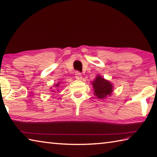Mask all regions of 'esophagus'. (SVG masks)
Segmentation results:
<instances>
[{"label":"esophagus","instance_id":"esophagus-1","mask_svg":"<svg viewBox=\"0 0 157 157\" xmlns=\"http://www.w3.org/2000/svg\"><path fill=\"white\" fill-rule=\"evenodd\" d=\"M75 75L76 79H82V74L79 73V71H76L75 73Z\"/></svg>","mask_w":157,"mask_h":157}]
</instances>
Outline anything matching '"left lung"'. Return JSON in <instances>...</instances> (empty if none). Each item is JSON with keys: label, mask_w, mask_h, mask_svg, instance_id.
I'll list each match as a JSON object with an SVG mask.
<instances>
[{"label": "left lung", "mask_w": 157, "mask_h": 157, "mask_svg": "<svg viewBox=\"0 0 157 157\" xmlns=\"http://www.w3.org/2000/svg\"><path fill=\"white\" fill-rule=\"evenodd\" d=\"M94 95L99 99H105L110 96L113 93V84L100 75H97L95 80L92 82Z\"/></svg>", "instance_id": "left-lung-1"}]
</instances>
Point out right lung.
Masks as SVG:
<instances>
[{"label": "right lung", "mask_w": 157, "mask_h": 157, "mask_svg": "<svg viewBox=\"0 0 157 157\" xmlns=\"http://www.w3.org/2000/svg\"><path fill=\"white\" fill-rule=\"evenodd\" d=\"M59 83H58V84H56L55 86H56V87H58V86H59ZM52 91H53V90H52ZM53 92H54V91H53Z\"/></svg>", "instance_id": "obj_1"}]
</instances>
